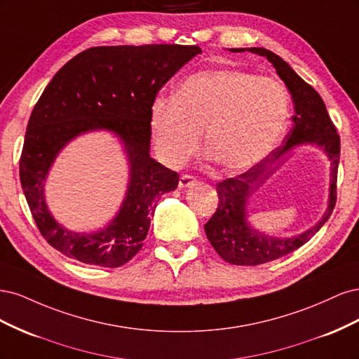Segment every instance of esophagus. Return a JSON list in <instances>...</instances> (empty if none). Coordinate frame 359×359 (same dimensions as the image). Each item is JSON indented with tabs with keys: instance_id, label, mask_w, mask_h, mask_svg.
I'll list each match as a JSON object with an SVG mask.
<instances>
[{
	"instance_id": "34e87169",
	"label": "esophagus",
	"mask_w": 359,
	"mask_h": 359,
	"mask_svg": "<svg viewBox=\"0 0 359 359\" xmlns=\"http://www.w3.org/2000/svg\"><path fill=\"white\" fill-rule=\"evenodd\" d=\"M196 184V178H193L190 175H181L180 177V182H178V187L180 189H189L191 186Z\"/></svg>"
}]
</instances>
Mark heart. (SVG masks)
Wrapping results in <instances>:
<instances>
[{"label": "heart", "mask_w": 359, "mask_h": 359, "mask_svg": "<svg viewBox=\"0 0 359 359\" xmlns=\"http://www.w3.org/2000/svg\"><path fill=\"white\" fill-rule=\"evenodd\" d=\"M290 95L273 78L236 69L198 72L173 97H157L149 128L158 157L177 168L203 147L227 172L256 166L287 127Z\"/></svg>", "instance_id": "obj_1"}]
</instances>
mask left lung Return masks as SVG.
I'll list each match as a JSON object with an SVG mask.
<instances>
[{
  "label": "left lung",
  "mask_w": 359,
  "mask_h": 359,
  "mask_svg": "<svg viewBox=\"0 0 359 359\" xmlns=\"http://www.w3.org/2000/svg\"><path fill=\"white\" fill-rule=\"evenodd\" d=\"M231 52H252L265 57L285 82L295 104L293 126L283 145L236 178L224 180L217 186L219 208L206 223L205 233L214 250L232 265H260L292 253L306 244L330 219L335 206L337 169L340 160V137L318 91L304 81L289 64L265 48H238ZM316 146L330 160V189L327 210L321 220L307 231L292 237H274L260 233L248 220V202L252 193L273 175L298 146Z\"/></svg>",
  "instance_id": "8db88e82"
}]
</instances>
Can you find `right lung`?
<instances>
[{
    "instance_id": "obj_1",
    "label": "right lung",
    "mask_w": 359,
    "mask_h": 359,
    "mask_svg": "<svg viewBox=\"0 0 359 359\" xmlns=\"http://www.w3.org/2000/svg\"><path fill=\"white\" fill-rule=\"evenodd\" d=\"M199 53V46L181 45L91 48L64 64L48 83L29 116L19 177L39 231L60 253L118 268L142 248L157 201L180 181L177 172L149 154V107L163 85ZM94 131L111 133L123 144L129 181L111 222L76 233L51 215L46 181L60 151Z\"/></svg>"
}]
</instances>
